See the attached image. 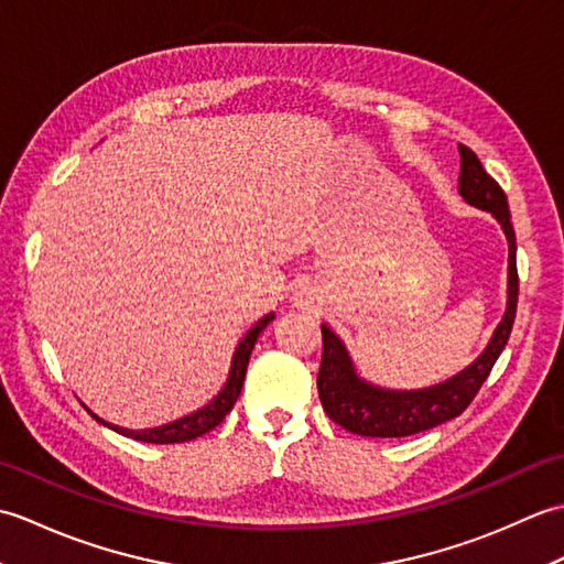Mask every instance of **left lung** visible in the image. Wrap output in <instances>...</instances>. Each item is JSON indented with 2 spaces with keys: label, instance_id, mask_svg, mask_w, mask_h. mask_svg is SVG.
<instances>
[{
  "label": "left lung",
  "instance_id": "8db88e82",
  "mask_svg": "<svg viewBox=\"0 0 564 564\" xmlns=\"http://www.w3.org/2000/svg\"><path fill=\"white\" fill-rule=\"evenodd\" d=\"M458 194L470 206L492 213V218L501 225L509 242L505 317H501L485 351L470 366L448 380L419 390L380 388L376 382L358 376L354 358L349 349H346V344L339 339V334L329 325H322V364L317 376V392L332 422H337L346 431H351V434L370 438H400L451 422L473 402L509 341L513 317H517L519 273L517 235H513L507 194L485 172V166L470 148L458 145Z\"/></svg>",
  "mask_w": 564,
  "mask_h": 564
}]
</instances>
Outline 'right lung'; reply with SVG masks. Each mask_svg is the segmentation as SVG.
<instances>
[{
	"label": "right lung",
	"mask_w": 564,
	"mask_h": 564,
	"mask_svg": "<svg viewBox=\"0 0 564 564\" xmlns=\"http://www.w3.org/2000/svg\"><path fill=\"white\" fill-rule=\"evenodd\" d=\"M273 319V313L263 315L254 327H249V332L245 334L242 339H239L237 349L232 354V364H230V373H227V380L223 390L215 394V398L203 404L200 410L191 412L182 419H174L170 424H162V426H154V429H123V426H116L111 422H106V419L94 414L87 404H84V410H87L94 419H97L99 424L113 429L116 434H123L128 438H135V441H145V443H184V441H194L203 434H208L210 429L218 426L223 419L230 414V410L235 406L239 392H242L245 386V376H247V366H249V356L251 349H254V344L259 339V334L267 329L269 322Z\"/></svg>",
	"instance_id": "add662e5"
}]
</instances>
